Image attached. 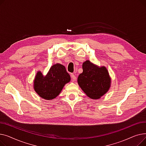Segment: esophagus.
<instances>
[{
    "label": "esophagus",
    "mask_w": 146,
    "mask_h": 146,
    "mask_svg": "<svg viewBox=\"0 0 146 146\" xmlns=\"http://www.w3.org/2000/svg\"><path fill=\"white\" fill-rule=\"evenodd\" d=\"M70 77H71L72 80L73 82L76 81V79H77V77H76V75H74V74H70Z\"/></svg>",
    "instance_id": "esophagus-1"
}]
</instances>
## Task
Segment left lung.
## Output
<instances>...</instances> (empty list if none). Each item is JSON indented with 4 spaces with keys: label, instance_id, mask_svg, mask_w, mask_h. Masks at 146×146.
I'll return each mask as SVG.
<instances>
[{
    "label": "left lung",
    "instance_id": "left-lung-1",
    "mask_svg": "<svg viewBox=\"0 0 146 146\" xmlns=\"http://www.w3.org/2000/svg\"><path fill=\"white\" fill-rule=\"evenodd\" d=\"M83 72L79 74V85L88 96L99 99L110 87L111 79L105 67H99L87 60L82 65Z\"/></svg>",
    "mask_w": 146,
    "mask_h": 146
}]
</instances>
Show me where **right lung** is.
<instances>
[{
  "label": "right lung",
  "instance_id": "1",
  "mask_svg": "<svg viewBox=\"0 0 146 146\" xmlns=\"http://www.w3.org/2000/svg\"><path fill=\"white\" fill-rule=\"evenodd\" d=\"M70 76L64 66L53 65L45 77L38 72L34 80V89L39 96L47 100L57 96L66 83L70 82Z\"/></svg>",
  "mask_w": 146,
  "mask_h": 146
}]
</instances>
